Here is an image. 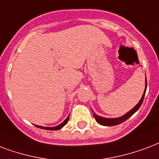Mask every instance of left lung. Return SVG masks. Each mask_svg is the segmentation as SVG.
I'll list each match as a JSON object with an SVG mask.
<instances>
[{
    "mask_svg": "<svg viewBox=\"0 0 159 159\" xmlns=\"http://www.w3.org/2000/svg\"><path fill=\"white\" fill-rule=\"evenodd\" d=\"M146 89H147V79L145 81V90H144V93L142 96L141 99H140V101L139 102V103L137 104L136 106L134 107L133 108H132L126 114H124L122 117H115V118H107V117H101V116H98V115H97L95 112H93V116L95 117L96 121L99 123V124H101L102 126H115L117 125V124H120V123H123V122H125L126 120L128 119L129 117L133 115L135 112L139 110V108L140 107V106L143 103V98H144V96H145V93H146Z\"/></svg>",
    "mask_w": 159,
    "mask_h": 159,
    "instance_id": "1",
    "label": "left lung"
}]
</instances>
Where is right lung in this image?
<instances>
[{
    "mask_svg": "<svg viewBox=\"0 0 159 159\" xmlns=\"http://www.w3.org/2000/svg\"><path fill=\"white\" fill-rule=\"evenodd\" d=\"M69 120V116L67 117H66V119L64 120L63 123H61V124H59V125L56 126V127H53V128H48V127H42V126H38V125H36L37 128H42V129H46V130H59V129H61V128H63L64 126L66 125V123H67V122H68Z\"/></svg>",
    "mask_w": 159,
    "mask_h": 159,
    "instance_id": "1",
    "label": "right lung"
}]
</instances>
